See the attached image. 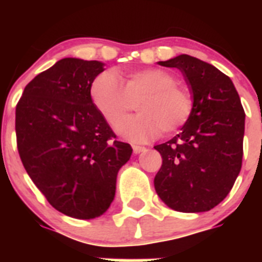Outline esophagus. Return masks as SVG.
<instances>
[{
  "label": "esophagus",
  "instance_id": "34e87169",
  "mask_svg": "<svg viewBox=\"0 0 262 262\" xmlns=\"http://www.w3.org/2000/svg\"><path fill=\"white\" fill-rule=\"evenodd\" d=\"M134 154H140V152H144L147 148L143 147V145H133Z\"/></svg>",
  "mask_w": 262,
  "mask_h": 262
}]
</instances>
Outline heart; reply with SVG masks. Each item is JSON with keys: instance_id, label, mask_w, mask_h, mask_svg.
<instances>
[{"instance_id": "obj_1", "label": "heart", "mask_w": 262, "mask_h": 262, "mask_svg": "<svg viewBox=\"0 0 262 262\" xmlns=\"http://www.w3.org/2000/svg\"><path fill=\"white\" fill-rule=\"evenodd\" d=\"M94 106L111 127L119 126L136 103L139 114L119 127V133L135 142L177 133L193 114V94L177 77L160 68L135 69L118 77L99 73L90 85Z\"/></svg>"}]
</instances>
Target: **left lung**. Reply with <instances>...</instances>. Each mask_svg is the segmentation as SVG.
<instances>
[{
    "label": "left lung",
    "instance_id": "left-lung-1",
    "mask_svg": "<svg viewBox=\"0 0 262 262\" xmlns=\"http://www.w3.org/2000/svg\"><path fill=\"white\" fill-rule=\"evenodd\" d=\"M159 64L184 73L194 107L181 133L155 147L163 157L155 189L176 211H209L228 195L242 169L244 108L231 78L209 62L180 55Z\"/></svg>",
    "mask_w": 262,
    "mask_h": 262
}]
</instances>
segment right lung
<instances>
[{
	"label": "right lung",
	"mask_w": 262,
	"mask_h": 262,
	"mask_svg": "<svg viewBox=\"0 0 262 262\" xmlns=\"http://www.w3.org/2000/svg\"><path fill=\"white\" fill-rule=\"evenodd\" d=\"M101 72L96 60H59L30 81L15 107L27 174L52 207L77 219L110 207L118 172L133 154L92 101L90 85Z\"/></svg>",
	"instance_id": "1"
}]
</instances>
